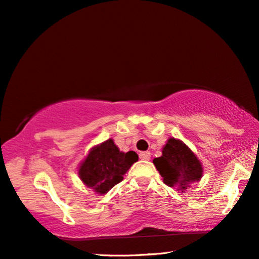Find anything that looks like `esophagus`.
<instances>
[{"label": "esophagus", "mask_w": 259, "mask_h": 259, "mask_svg": "<svg viewBox=\"0 0 259 259\" xmlns=\"http://www.w3.org/2000/svg\"><path fill=\"white\" fill-rule=\"evenodd\" d=\"M139 157L142 160H145V161H147V160H150L151 159V153L150 152H140L139 153Z\"/></svg>", "instance_id": "34e87169"}]
</instances>
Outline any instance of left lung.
Masks as SVG:
<instances>
[{
	"label": "left lung",
	"instance_id": "1",
	"mask_svg": "<svg viewBox=\"0 0 259 259\" xmlns=\"http://www.w3.org/2000/svg\"><path fill=\"white\" fill-rule=\"evenodd\" d=\"M153 163L165 185L182 192L199 182L203 175V166L196 155L182 140L175 138L168 139L162 148V156L155 157Z\"/></svg>",
	"mask_w": 259,
	"mask_h": 259
}]
</instances>
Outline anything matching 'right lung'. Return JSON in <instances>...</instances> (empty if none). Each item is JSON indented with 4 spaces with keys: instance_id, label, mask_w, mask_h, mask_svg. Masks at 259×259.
Listing matches in <instances>:
<instances>
[{
    "instance_id": "obj_1",
    "label": "right lung",
    "mask_w": 259,
    "mask_h": 259,
    "mask_svg": "<svg viewBox=\"0 0 259 259\" xmlns=\"http://www.w3.org/2000/svg\"><path fill=\"white\" fill-rule=\"evenodd\" d=\"M137 161V153L120 152L113 139H107L91 148L78 166V177L85 186L98 194H105L123 181L125 172Z\"/></svg>"
}]
</instances>
